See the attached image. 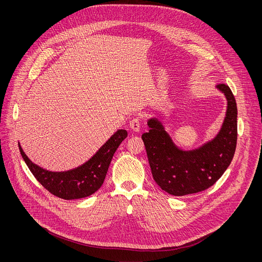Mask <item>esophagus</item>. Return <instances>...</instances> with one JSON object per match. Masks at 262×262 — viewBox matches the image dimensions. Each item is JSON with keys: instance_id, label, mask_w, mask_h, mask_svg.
<instances>
[{"instance_id": "34e87169", "label": "esophagus", "mask_w": 262, "mask_h": 262, "mask_svg": "<svg viewBox=\"0 0 262 262\" xmlns=\"http://www.w3.org/2000/svg\"><path fill=\"white\" fill-rule=\"evenodd\" d=\"M129 127L132 130H134L135 133H139L141 129V124H140V119L138 117L134 118L130 122H129Z\"/></svg>"}]
</instances>
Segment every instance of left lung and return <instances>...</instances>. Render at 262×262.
I'll use <instances>...</instances> for the list:
<instances>
[{
	"mask_svg": "<svg viewBox=\"0 0 262 262\" xmlns=\"http://www.w3.org/2000/svg\"><path fill=\"white\" fill-rule=\"evenodd\" d=\"M227 100L226 116L216 136L191 150L179 148L167 133L162 121L148 119V133L142 140L155 181L173 196H184L211 186L229 167L237 140V107L230 88L216 85Z\"/></svg>",
	"mask_w": 262,
	"mask_h": 262,
	"instance_id": "1",
	"label": "left lung"
}]
</instances>
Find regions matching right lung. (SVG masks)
Here are the masks:
<instances>
[{
	"mask_svg": "<svg viewBox=\"0 0 262 262\" xmlns=\"http://www.w3.org/2000/svg\"><path fill=\"white\" fill-rule=\"evenodd\" d=\"M126 137L125 129H118L86 163L61 172L49 171L34 164L24 152L19 143L18 147L28 168L43 188L59 198L73 200L88 197L100 188L115 151Z\"/></svg>",
	"mask_w": 262,
	"mask_h": 262,
	"instance_id": "right-lung-1",
	"label": "right lung"
}]
</instances>
